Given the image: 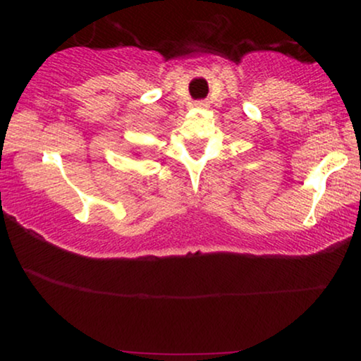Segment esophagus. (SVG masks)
Wrapping results in <instances>:
<instances>
[{
	"label": "esophagus",
	"instance_id": "esophagus-1",
	"mask_svg": "<svg viewBox=\"0 0 361 361\" xmlns=\"http://www.w3.org/2000/svg\"><path fill=\"white\" fill-rule=\"evenodd\" d=\"M197 105H199V106H207V103L205 102H199V103H197Z\"/></svg>",
	"mask_w": 361,
	"mask_h": 361
}]
</instances>
